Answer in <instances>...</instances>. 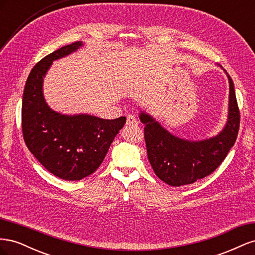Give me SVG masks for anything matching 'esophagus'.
Wrapping results in <instances>:
<instances>
[{"instance_id": "esophagus-1", "label": "esophagus", "mask_w": 255, "mask_h": 255, "mask_svg": "<svg viewBox=\"0 0 255 255\" xmlns=\"http://www.w3.org/2000/svg\"><path fill=\"white\" fill-rule=\"evenodd\" d=\"M127 125L128 126L137 125V119L135 118V116H133V115H128L127 116Z\"/></svg>"}]
</instances>
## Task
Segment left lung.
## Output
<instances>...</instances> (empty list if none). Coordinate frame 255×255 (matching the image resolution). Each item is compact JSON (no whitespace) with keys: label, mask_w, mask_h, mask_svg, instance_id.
Masks as SVG:
<instances>
[{"label":"left lung","mask_w":255,"mask_h":255,"mask_svg":"<svg viewBox=\"0 0 255 255\" xmlns=\"http://www.w3.org/2000/svg\"><path fill=\"white\" fill-rule=\"evenodd\" d=\"M227 76L230 84L228 120L221 132L214 137L197 141L183 139L168 132L149 114L140 113L150 164L159 179L170 186L192 184L210 175L234 145L241 116L233 81L228 73Z\"/></svg>","instance_id":"obj_1"}]
</instances>
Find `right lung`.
Here are the masks:
<instances>
[{
    "mask_svg": "<svg viewBox=\"0 0 255 255\" xmlns=\"http://www.w3.org/2000/svg\"><path fill=\"white\" fill-rule=\"evenodd\" d=\"M83 47L65 45L37 63L25 83L22 98V132L28 150L52 174L79 181L94 173L127 118L114 120L87 114L64 115L53 111L43 97V79L54 60Z\"/></svg>",
    "mask_w": 255,
    "mask_h": 255,
    "instance_id": "right-lung-1",
    "label": "right lung"
}]
</instances>
